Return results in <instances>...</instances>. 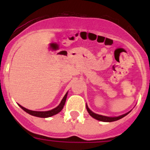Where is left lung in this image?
<instances>
[{"label":"left lung","mask_w":150,"mask_h":150,"mask_svg":"<svg viewBox=\"0 0 150 150\" xmlns=\"http://www.w3.org/2000/svg\"><path fill=\"white\" fill-rule=\"evenodd\" d=\"M86 109H87L88 112L89 113V115H90L91 116V117H93V118L96 119V120H100V121H103V122H113V121H115V120H120V119H121L123 117H125V115H128V113H129L130 112H131V111L125 113V114L122 115L118 116V117H107V116L100 115H98V114H96V113L93 112H92L91 110H90V109H89L87 105H86Z\"/></svg>","instance_id":"1"}]
</instances>
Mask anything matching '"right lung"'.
I'll use <instances>...</instances> for the list:
<instances>
[{"label": "right lung", "instance_id": "obj_1", "mask_svg": "<svg viewBox=\"0 0 150 150\" xmlns=\"http://www.w3.org/2000/svg\"><path fill=\"white\" fill-rule=\"evenodd\" d=\"M67 96V93L64 95V98L62 99V100L61 103L59 104V105L58 107H56V108L53 109V110H49V111H46V112L33 111V110H28V109L25 108V107H23L22 106L19 105V107H20L21 108L24 110V111H25L26 112H28V114L31 115L35 116V117H51V116H53V115H54L57 114V113H59L62 110L63 107H64V104H65Z\"/></svg>", "mask_w": 150, "mask_h": 150}]
</instances>
